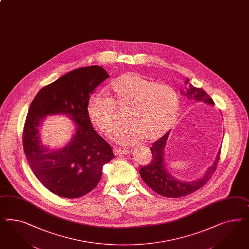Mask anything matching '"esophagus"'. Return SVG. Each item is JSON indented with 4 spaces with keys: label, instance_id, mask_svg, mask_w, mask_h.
<instances>
[{
    "label": "esophagus",
    "instance_id": "esophagus-1",
    "mask_svg": "<svg viewBox=\"0 0 249 249\" xmlns=\"http://www.w3.org/2000/svg\"><path fill=\"white\" fill-rule=\"evenodd\" d=\"M114 155L119 156V155H128L130 152L127 149H124V148H115L114 150Z\"/></svg>",
    "mask_w": 249,
    "mask_h": 249
}]
</instances>
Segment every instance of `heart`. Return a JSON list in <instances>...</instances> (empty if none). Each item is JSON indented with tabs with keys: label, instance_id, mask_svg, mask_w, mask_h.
Here are the masks:
<instances>
[{
	"label": "heart",
	"instance_id": "heart-1",
	"mask_svg": "<svg viewBox=\"0 0 249 249\" xmlns=\"http://www.w3.org/2000/svg\"><path fill=\"white\" fill-rule=\"evenodd\" d=\"M107 97L92 95L87 103L90 120L105 134H111L118 124L116 109H126L127 124L113 138L123 144H133L142 137L155 140L164 135L177 121L180 100L168 85L158 84L135 72H127L107 86Z\"/></svg>",
	"mask_w": 249,
	"mask_h": 249
}]
</instances>
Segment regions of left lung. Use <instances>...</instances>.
<instances>
[{"label": "left lung", "mask_w": 249, "mask_h": 249, "mask_svg": "<svg viewBox=\"0 0 249 249\" xmlns=\"http://www.w3.org/2000/svg\"><path fill=\"white\" fill-rule=\"evenodd\" d=\"M181 93L192 102L205 103L209 106H213L212 98L202 88H197L189 83V79L185 80V90H181ZM170 131H168L158 141L154 142L150 148L152 152V161L148 165L142 166L140 170V176L144 183L155 192L165 197L178 198L185 196L201 188L211 178L216 165L219 161L221 149H219L213 164L206 169L203 177L193 181H182L175 178L167 170L164 163V148L167 142Z\"/></svg>", "instance_id": "1"}]
</instances>
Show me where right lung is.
<instances>
[{"instance_id": "1", "label": "right lung", "mask_w": 249, "mask_h": 249, "mask_svg": "<svg viewBox=\"0 0 249 249\" xmlns=\"http://www.w3.org/2000/svg\"><path fill=\"white\" fill-rule=\"evenodd\" d=\"M108 77L98 65L75 69L44 86L30 106L23 129L24 153L37 179L59 196L77 198L92 191L104 164L114 157L87 114L91 94ZM59 114L75 123V133L64 147L55 150L43 144L39 130L47 115Z\"/></svg>"}]
</instances>
